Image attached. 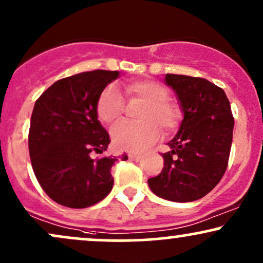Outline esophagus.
<instances>
[{
    "label": "esophagus",
    "instance_id": "obj_1",
    "mask_svg": "<svg viewBox=\"0 0 263 263\" xmlns=\"http://www.w3.org/2000/svg\"><path fill=\"white\" fill-rule=\"evenodd\" d=\"M128 158L132 160H140L142 158L141 153H135V152H129L128 153Z\"/></svg>",
    "mask_w": 263,
    "mask_h": 263
}]
</instances>
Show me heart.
<instances>
[{
	"mask_svg": "<svg viewBox=\"0 0 263 263\" xmlns=\"http://www.w3.org/2000/svg\"><path fill=\"white\" fill-rule=\"evenodd\" d=\"M128 96L143 100L145 105L138 114L142 121H125L114 127L112 143L118 149L142 151L158 140L162 127L172 132L178 127L181 111L175 103L170 101L169 91L164 85L154 81L137 80L126 85ZM121 93L114 84L107 85L100 93L97 101V114L101 122L114 126L123 114Z\"/></svg>",
	"mask_w": 263,
	"mask_h": 263,
	"instance_id": "1",
	"label": "heart"
}]
</instances>
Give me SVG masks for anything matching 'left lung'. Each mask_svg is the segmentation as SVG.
<instances>
[{
    "mask_svg": "<svg viewBox=\"0 0 263 263\" xmlns=\"http://www.w3.org/2000/svg\"><path fill=\"white\" fill-rule=\"evenodd\" d=\"M165 83L175 91L183 119L163 154L162 173L148 185L164 200L192 202L211 192L226 173L234 118L224 90L210 81L167 73Z\"/></svg>",
    "mask_w": 263,
    "mask_h": 263,
    "instance_id": "left-lung-1",
    "label": "left lung"
}]
</instances>
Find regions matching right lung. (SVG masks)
<instances>
[{"label":"right lung","instance_id":"1","mask_svg":"<svg viewBox=\"0 0 263 263\" xmlns=\"http://www.w3.org/2000/svg\"><path fill=\"white\" fill-rule=\"evenodd\" d=\"M118 77L119 71L82 72L55 82L35 101L28 138L31 166L46 195L59 204L89 207L111 191V166L118 158L93 159L90 154H101L110 143L98 120L97 101Z\"/></svg>","mask_w":263,"mask_h":263}]
</instances>
